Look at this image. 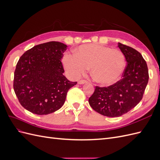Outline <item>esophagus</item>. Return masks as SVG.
<instances>
[{"instance_id": "obj_1", "label": "esophagus", "mask_w": 160, "mask_h": 160, "mask_svg": "<svg viewBox=\"0 0 160 160\" xmlns=\"http://www.w3.org/2000/svg\"><path fill=\"white\" fill-rule=\"evenodd\" d=\"M88 83V81L86 80H79L78 81L79 84H85V83Z\"/></svg>"}]
</instances>
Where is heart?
Returning a JSON list of instances; mask_svg holds the SVG:
<instances>
[{
	"instance_id": "1",
	"label": "heart",
	"mask_w": 160,
	"mask_h": 160,
	"mask_svg": "<svg viewBox=\"0 0 160 160\" xmlns=\"http://www.w3.org/2000/svg\"><path fill=\"white\" fill-rule=\"evenodd\" d=\"M62 64L67 71L75 77L90 68L91 75L95 82L109 86L122 76L126 61L120 50L103 45L85 44L75 49L72 56L65 55Z\"/></svg>"
}]
</instances>
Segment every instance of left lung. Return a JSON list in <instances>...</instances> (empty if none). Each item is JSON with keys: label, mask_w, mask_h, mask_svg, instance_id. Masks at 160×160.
<instances>
[{"label": "left lung", "mask_w": 160, "mask_h": 160, "mask_svg": "<svg viewBox=\"0 0 160 160\" xmlns=\"http://www.w3.org/2000/svg\"><path fill=\"white\" fill-rule=\"evenodd\" d=\"M118 47L128 63L123 78L107 88L96 86L89 99L95 111L111 118L119 117L134 108L142 99L149 80L148 65L141 53L120 42Z\"/></svg>", "instance_id": "8db88e82"}]
</instances>
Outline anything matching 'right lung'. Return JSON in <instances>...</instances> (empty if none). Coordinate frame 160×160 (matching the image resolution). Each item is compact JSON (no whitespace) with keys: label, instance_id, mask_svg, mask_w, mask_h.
<instances>
[{"label":"right lung","instance_id":"obj_1","mask_svg":"<svg viewBox=\"0 0 160 160\" xmlns=\"http://www.w3.org/2000/svg\"><path fill=\"white\" fill-rule=\"evenodd\" d=\"M67 46L51 41L34 46L19 59L13 88L21 105L30 112L47 115L63 105L67 91L77 84L63 75L61 59Z\"/></svg>","mask_w":160,"mask_h":160}]
</instances>
